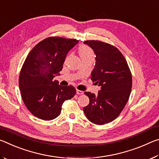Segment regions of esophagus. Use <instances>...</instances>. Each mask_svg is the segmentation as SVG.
Instances as JSON below:
<instances>
[{
  "label": "esophagus",
  "mask_w": 159,
  "mask_h": 159,
  "mask_svg": "<svg viewBox=\"0 0 159 159\" xmlns=\"http://www.w3.org/2000/svg\"><path fill=\"white\" fill-rule=\"evenodd\" d=\"M76 93L78 94V95H83V92L81 90H76Z\"/></svg>",
  "instance_id": "1"
}]
</instances>
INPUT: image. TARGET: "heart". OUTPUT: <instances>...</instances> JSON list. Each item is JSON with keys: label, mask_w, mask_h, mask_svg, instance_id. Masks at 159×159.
I'll return each mask as SVG.
<instances>
[{"label": "heart", "mask_w": 159, "mask_h": 159, "mask_svg": "<svg viewBox=\"0 0 159 159\" xmlns=\"http://www.w3.org/2000/svg\"><path fill=\"white\" fill-rule=\"evenodd\" d=\"M79 54L82 60L84 59L94 58L95 54L93 50L87 46H81L79 48Z\"/></svg>", "instance_id": "heart-1"}]
</instances>
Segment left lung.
<instances>
[{"instance_id":"left-lung-1","label":"left lung","mask_w":159,"mask_h":159,"mask_svg":"<svg viewBox=\"0 0 159 159\" xmlns=\"http://www.w3.org/2000/svg\"><path fill=\"white\" fill-rule=\"evenodd\" d=\"M95 52V65L91 80L100 87L98 95L85 92L90 103L83 108L88 119L103 125L116 118L130 97L132 75L122 53L111 45L99 41H85Z\"/></svg>"}]
</instances>
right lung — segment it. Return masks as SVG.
<instances>
[{
  "label": "right lung",
  "instance_id": "right-lung-1",
  "mask_svg": "<svg viewBox=\"0 0 159 159\" xmlns=\"http://www.w3.org/2000/svg\"><path fill=\"white\" fill-rule=\"evenodd\" d=\"M79 41L50 37L29 52L21 69L19 86L22 100L32 114L50 120L60 114L61 105L76 90L72 85H59L54 79L63 68L66 55Z\"/></svg>",
  "mask_w": 159,
  "mask_h": 159
}]
</instances>
